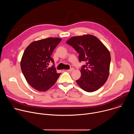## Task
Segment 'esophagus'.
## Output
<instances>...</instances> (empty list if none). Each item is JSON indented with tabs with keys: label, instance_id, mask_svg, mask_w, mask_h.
I'll use <instances>...</instances> for the list:
<instances>
[{
	"label": "esophagus",
	"instance_id": "obj_1",
	"mask_svg": "<svg viewBox=\"0 0 134 134\" xmlns=\"http://www.w3.org/2000/svg\"><path fill=\"white\" fill-rule=\"evenodd\" d=\"M74 70V68H70L69 69L67 70V71H73Z\"/></svg>",
	"mask_w": 134,
	"mask_h": 134
}]
</instances>
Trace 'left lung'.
I'll return each mask as SVG.
<instances>
[{"label":"left lung","instance_id":"1","mask_svg":"<svg viewBox=\"0 0 134 134\" xmlns=\"http://www.w3.org/2000/svg\"><path fill=\"white\" fill-rule=\"evenodd\" d=\"M66 43L79 53L80 62L86 63L81 67V76L76 81L77 84L87 92L99 89L109 75L111 55L108 49L92 35L72 37Z\"/></svg>","mask_w":134,"mask_h":134}]
</instances>
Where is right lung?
Masks as SVG:
<instances>
[{"instance_id": "add662e5", "label": "right lung", "mask_w": 134, "mask_h": 134, "mask_svg": "<svg viewBox=\"0 0 134 134\" xmlns=\"http://www.w3.org/2000/svg\"><path fill=\"white\" fill-rule=\"evenodd\" d=\"M62 39L49 37L31 43L25 49L21 62V70L27 83L35 90L46 91L59 78L51 54ZM53 65L49 67L48 65Z\"/></svg>"}]
</instances>
